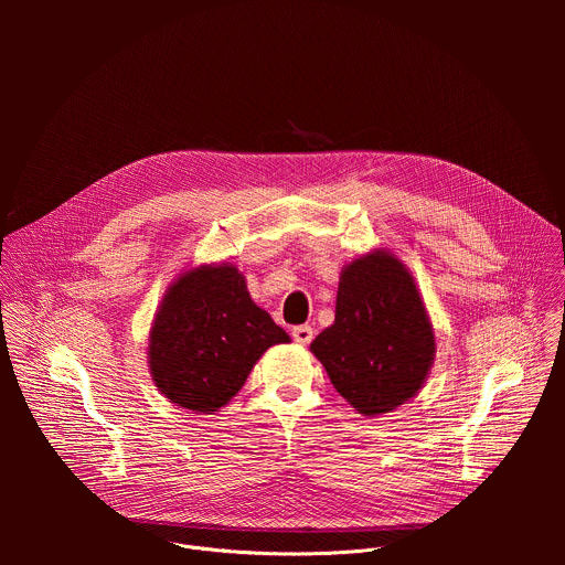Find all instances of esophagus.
Returning a JSON list of instances; mask_svg holds the SVG:
<instances>
[{
    "mask_svg": "<svg viewBox=\"0 0 565 565\" xmlns=\"http://www.w3.org/2000/svg\"><path fill=\"white\" fill-rule=\"evenodd\" d=\"M292 338H295V342L297 344H310V340H312V329L308 327V324H303V327H295L292 329Z\"/></svg>",
    "mask_w": 565,
    "mask_h": 565,
    "instance_id": "obj_1",
    "label": "esophagus"
}]
</instances>
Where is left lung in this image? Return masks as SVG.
<instances>
[{"label": "left lung", "mask_w": 565, "mask_h": 565, "mask_svg": "<svg viewBox=\"0 0 565 565\" xmlns=\"http://www.w3.org/2000/svg\"><path fill=\"white\" fill-rule=\"evenodd\" d=\"M310 353L358 414L375 418L407 405L436 358L434 324L412 270L384 248L347 264L335 321Z\"/></svg>", "instance_id": "1"}]
</instances>
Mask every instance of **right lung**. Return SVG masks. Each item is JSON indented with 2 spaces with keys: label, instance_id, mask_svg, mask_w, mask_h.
<instances>
[{
  "label": "right lung",
  "instance_id": "right-lung-1",
  "mask_svg": "<svg viewBox=\"0 0 565 565\" xmlns=\"http://www.w3.org/2000/svg\"><path fill=\"white\" fill-rule=\"evenodd\" d=\"M288 333L259 308L232 264L181 273L156 308L147 364L172 405L212 416L246 384L257 360Z\"/></svg>",
  "mask_w": 565,
  "mask_h": 565
}]
</instances>
